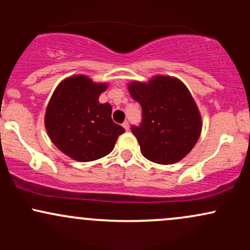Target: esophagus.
<instances>
[{
    "label": "esophagus",
    "instance_id": "esophagus-1",
    "mask_svg": "<svg viewBox=\"0 0 250 250\" xmlns=\"http://www.w3.org/2000/svg\"><path fill=\"white\" fill-rule=\"evenodd\" d=\"M123 128H125V130H129V123L127 122V121H125V122H123Z\"/></svg>",
    "mask_w": 250,
    "mask_h": 250
}]
</instances>
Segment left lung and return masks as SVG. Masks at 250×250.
Returning <instances> with one entry per match:
<instances>
[{"label": "left lung", "mask_w": 250, "mask_h": 250, "mask_svg": "<svg viewBox=\"0 0 250 250\" xmlns=\"http://www.w3.org/2000/svg\"><path fill=\"white\" fill-rule=\"evenodd\" d=\"M128 89L142 108V121L131 125V131L143 156L160 165L182 160L194 148L202 128L187 87L170 76H156L148 83L131 82Z\"/></svg>", "instance_id": "1"}]
</instances>
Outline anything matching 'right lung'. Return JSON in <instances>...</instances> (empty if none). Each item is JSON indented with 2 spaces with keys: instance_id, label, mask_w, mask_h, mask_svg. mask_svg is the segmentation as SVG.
<instances>
[{
  "instance_id": "right-lung-1",
  "label": "right lung",
  "mask_w": 250,
  "mask_h": 250,
  "mask_svg": "<svg viewBox=\"0 0 250 250\" xmlns=\"http://www.w3.org/2000/svg\"><path fill=\"white\" fill-rule=\"evenodd\" d=\"M105 89V83L75 75L60 83L48 103L47 133L62 153L76 161L89 162L105 156L125 133L111 120V105L99 102Z\"/></svg>"
}]
</instances>
